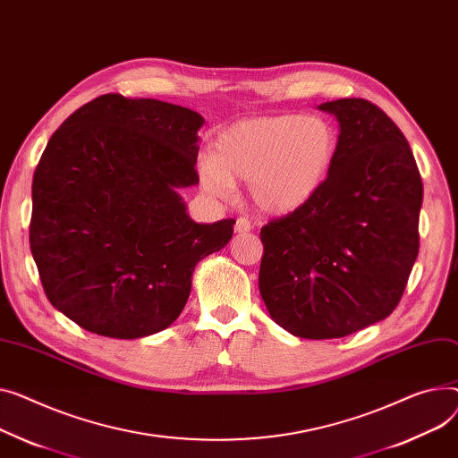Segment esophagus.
<instances>
[{"instance_id":"obj_1","label":"esophagus","mask_w":458,"mask_h":458,"mask_svg":"<svg viewBox=\"0 0 458 458\" xmlns=\"http://www.w3.org/2000/svg\"><path fill=\"white\" fill-rule=\"evenodd\" d=\"M254 228V225L249 221V219H245V217H239L237 221H235V232L237 233H247V232H250Z\"/></svg>"}]
</instances>
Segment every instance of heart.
Returning a JSON list of instances; mask_svg holds the SVG:
<instances>
[{
    "mask_svg": "<svg viewBox=\"0 0 458 458\" xmlns=\"http://www.w3.org/2000/svg\"><path fill=\"white\" fill-rule=\"evenodd\" d=\"M339 136L324 117L278 114L237 121L213 141L200 164L206 191L226 197L237 180H250L256 206L291 216L324 188L337 160Z\"/></svg>",
    "mask_w": 458,
    "mask_h": 458,
    "instance_id": "b5f03b06",
    "label": "heart"
}]
</instances>
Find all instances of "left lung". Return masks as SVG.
I'll use <instances>...</instances> for the list:
<instances>
[{"mask_svg":"<svg viewBox=\"0 0 458 458\" xmlns=\"http://www.w3.org/2000/svg\"><path fill=\"white\" fill-rule=\"evenodd\" d=\"M339 121L320 193L261 228L259 293L294 337L339 339L386 318L418 256L421 176L394 121L367 99L322 103Z\"/></svg>","mask_w":458,"mask_h":458,"instance_id":"obj_1","label":"left lung"}]
</instances>
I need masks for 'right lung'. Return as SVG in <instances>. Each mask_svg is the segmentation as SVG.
<instances>
[{
  "mask_svg": "<svg viewBox=\"0 0 458 458\" xmlns=\"http://www.w3.org/2000/svg\"><path fill=\"white\" fill-rule=\"evenodd\" d=\"M202 125L184 106L106 94L55 131L29 226L55 310L112 339L147 337L178 318L195 265L225 249L235 225L191 221L178 193L199 184Z\"/></svg>",
  "mask_w": 458,
  "mask_h": 458,
  "instance_id": "1",
  "label": "right lung"
}]
</instances>
